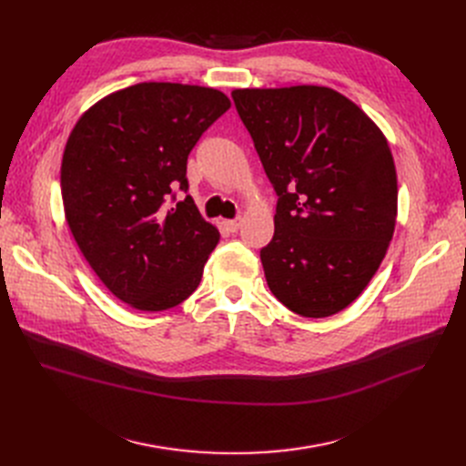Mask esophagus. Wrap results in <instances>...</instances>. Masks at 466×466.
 <instances>
[{
  "label": "esophagus",
  "instance_id": "obj_1",
  "mask_svg": "<svg viewBox=\"0 0 466 466\" xmlns=\"http://www.w3.org/2000/svg\"><path fill=\"white\" fill-rule=\"evenodd\" d=\"M226 224V228L231 231V233H237L238 229H240V226H242V218H235V219H226L224 221Z\"/></svg>",
  "mask_w": 466,
  "mask_h": 466
}]
</instances>
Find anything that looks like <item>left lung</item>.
Masks as SVG:
<instances>
[{"instance_id": "left-lung-1", "label": "left lung", "mask_w": 466, "mask_h": 466, "mask_svg": "<svg viewBox=\"0 0 466 466\" xmlns=\"http://www.w3.org/2000/svg\"><path fill=\"white\" fill-rule=\"evenodd\" d=\"M279 201L259 258L273 296L307 319L357 299L387 254L398 186L390 147L362 109L329 86L235 88Z\"/></svg>"}]
</instances>
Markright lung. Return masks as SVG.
I'll return each instance as SVG.
<instances>
[{"label": "right lung", "mask_w": 466, "mask_h": 466, "mask_svg": "<svg viewBox=\"0 0 466 466\" xmlns=\"http://www.w3.org/2000/svg\"><path fill=\"white\" fill-rule=\"evenodd\" d=\"M229 107L210 86L149 81L104 96L70 132L66 221L104 286L132 309L167 311L201 282L219 231L189 195L167 201L187 191V155Z\"/></svg>", "instance_id": "1"}]
</instances>
